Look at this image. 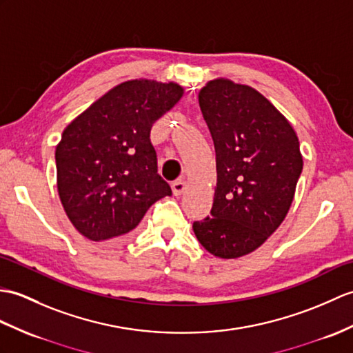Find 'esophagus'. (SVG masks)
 I'll list each match as a JSON object with an SVG mask.
<instances>
[{
	"instance_id": "1",
	"label": "esophagus",
	"mask_w": 353,
	"mask_h": 353,
	"mask_svg": "<svg viewBox=\"0 0 353 353\" xmlns=\"http://www.w3.org/2000/svg\"><path fill=\"white\" fill-rule=\"evenodd\" d=\"M171 188H173V194H174V195H182V194L186 191L188 185H186L185 180L179 179V180H176V182H173V185H171Z\"/></svg>"
}]
</instances>
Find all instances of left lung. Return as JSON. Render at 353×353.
Listing matches in <instances>:
<instances>
[{
  "instance_id": "left-lung-1",
  "label": "left lung",
  "mask_w": 353,
  "mask_h": 353,
  "mask_svg": "<svg viewBox=\"0 0 353 353\" xmlns=\"http://www.w3.org/2000/svg\"><path fill=\"white\" fill-rule=\"evenodd\" d=\"M216 153L210 216L196 239L219 259L257 250L284 221L302 173L299 139L283 114L250 85L218 78L199 93Z\"/></svg>"
}]
</instances>
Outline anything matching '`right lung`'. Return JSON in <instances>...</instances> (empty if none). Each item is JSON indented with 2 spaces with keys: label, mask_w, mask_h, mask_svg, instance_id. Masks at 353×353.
<instances>
[{
  "label": "right lung",
  "mask_w": 353,
  "mask_h": 353,
  "mask_svg": "<svg viewBox=\"0 0 353 353\" xmlns=\"http://www.w3.org/2000/svg\"><path fill=\"white\" fill-rule=\"evenodd\" d=\"M182 96L176 83L126 81L63 130L57 188L65 215L87 239L128 237L153 203L171 195L158 174L150 130Z\"/></svg>",
  "instance_id": "add662e5"
}]
</instances>
